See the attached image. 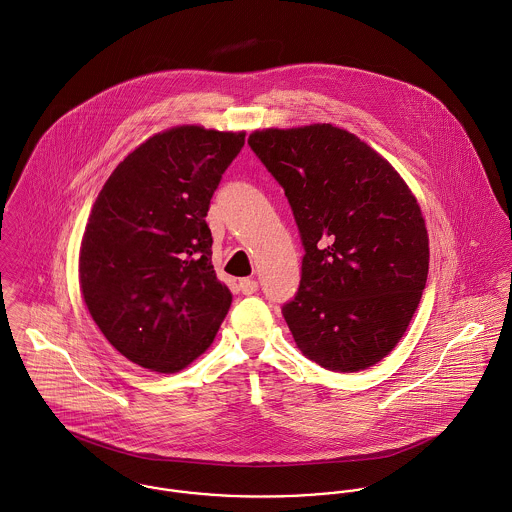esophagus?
<instances>
[{
    "mask_svg": "<svg viewBox=\"0 0 512 512\" xmlns=\"http://www.w3.org/2000/svg\"><path fill=\"white\" fill-rule=\"evenodd\" d=\"M257 288H259V283L253 281V279H243V281H239V290H241L245 296L255 294Z\"/></svg>",
    "mask_w": 512,
    "mask_h": 512,
    "instance_id": "34e87169",
    "label": "esophagus"
}]
</instances>
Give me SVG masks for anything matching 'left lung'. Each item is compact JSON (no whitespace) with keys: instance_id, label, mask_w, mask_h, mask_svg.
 Masks as SVG:
<instances>
[{"instance_id":"8db88e82","label":"left lung","mask_w":512,"mask_h":512,"mask_svg":"<svg viewBox=\"0 0 512 512\" xmlns=\"http://www.w3.org/2000/svg\"><path fill=\"white\" fill-rule=\"evenodd\" d=\"M284 188L304 245L283 316L298 349L353 373L404 336L428 277L420 206L389 161L332 123L263 129L247 139Z\"/></svg>"}]
</instances>
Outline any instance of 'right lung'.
<instances>
[{
	"mask_svg": "<svg viewBox=\"0 0 512 512\" xmlns=\"http://www.w3.org/2000/svg\"><path fill=\"white\" fill-rule=\"evenodd\" d=\"M245 133L180 125L129 153L100 190L80 247L90 316L131 363L176 373L216 338L231 292L212 265L210 200Z\"/></svg>",
	"mask_w": 512,
	"mask_h": 512,
	"instance_id": "add662e5",
	"label": "right lung"
}]
</instances>
